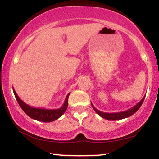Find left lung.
<instances>
[{
    "label": "left lung",
    "mask_w": 159,
    "mask_h": 159,
    "mask_svg": "<svg viewBox=\"0 0 159 159\" xmlns=\"http://www.w3.org/2000/svg\"><path fill=\"white\" fill-rule=\"evenodd\" d=\"M145 98V96L142 98L141 100L136 105H134V107H132V108L129 109V110L125 111H122V112H118V113H104L102 112V111L97 110L96 107H94L93 105L91 103V105H92L93 108L94 109V111H96L97 114L99 115L100 116L104 118V119H106L107 120H119L121 119H124V118L129 117V116H132L136 112L138 109L140 108V106H141L142 103L143 102V100Z\"/></svg>",
    "instance_id": "1"
}]
</instances>
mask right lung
<instances>
[{
	"label": "right lung",
	"mask_w": 159,
	"mask_h": 159,
	"mask_svg": "<svg viewBox=\"0 0 159 159\" xmlns=\"http://www.w3.org/2000/svg\"><path fill=\"white\" fill-rule=\"evenodd\" d=\"M13 90L14 95H15L16 100H17L18 103L21 107V109L24 111V112L26 114L27 116H30L32 119L38 120V121L45 122V123H50V122L54 121V120H57L58 118L61 116L65 113L66 111L67 106H68V98L70 93H68L66 97L65 98L64 103H63V106L60 108L57 109H45V108H36V107H34L30 106V105H27L19 97L16 92Z\"/></svg>",
	"instance_id": "1"
}]
</instances>
